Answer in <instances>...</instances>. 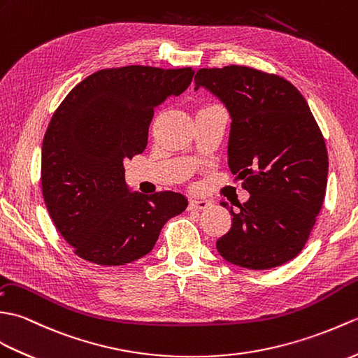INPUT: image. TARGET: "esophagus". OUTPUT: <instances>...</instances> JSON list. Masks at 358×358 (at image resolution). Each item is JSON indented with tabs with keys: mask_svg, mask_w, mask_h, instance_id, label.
Listing matches in <instances>:
<instances>
[{
	"mask_svg": "<svg viewBox=\"0 0 358 358\" xmlns=\"http://www.w3.org/2000/svg\"><path fill=\"white\" fill-rule=\"evenodd\" d=\"M211 205V202L208 199H205V197H196V199L189 201V210H205L208 208Z\"/></svg>",
	"mask_w": 358,
	"mask_h": 358,
	"instance_id": "34e87169",
	"label": "esophagus"
}]
</instances>
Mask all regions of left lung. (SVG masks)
<instances>
[{"instance_id": "8db88e82", "label": "left lung", "mask_w": 358, "mask_h": 358, "mask_svg": "<svg viewBox=\"0 0 358 358\" xmlns=\"http://www.w3.org/2000/svg\"><path fill=\"white\" fill-rule=\"evenodd\" d=\"M205 87L231 116L228 165L250 199L216 242L233 265L269 269L303 250L328 182V152L306 99L287 79L251 67L201 69Z\"/></svg>"}]
</instances>
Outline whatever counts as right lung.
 Instances as JSON below:
<instances>
[{
    "label": "right lung",
    "mask_w": 358,
    "mask_h": 358,
    "mask_svg": "<svg viewBox=\"0 0 358 358\" xmlns=\"http://www.w3.org/2000/svg\"><path fill=\"white\" fill-rule=\"evenodd\" d=\"M193 75L192 67L98 70L53 113L43 141V196L76 256L101 266L131 264L185 211L180 193H130L124 161L144 152L155 107L185 92Z\"/></svg>",
    "instance_id": "obj_1"
}]
</instances>
